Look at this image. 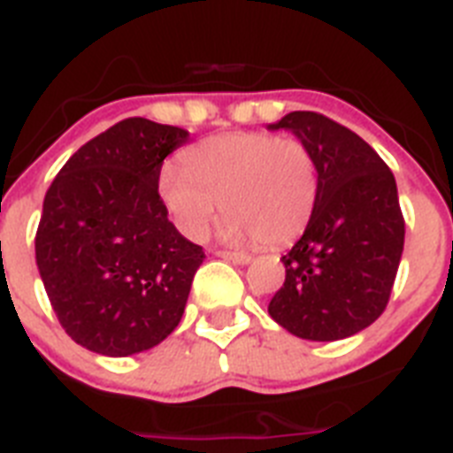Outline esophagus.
<instances>
[{
    "mask_svg": "<svg viewBox=\"0 0 453 453\" xmlns=\"http://www.w3.org/2000/svg\"><path fill=\"white\" fill-rule=\"evenodd\" d=\"M216 256L226 257V260L234 262V265H249L250 262L249 253H239V250H216Z\"/></svg>",
    "mask_w": 453,
    "mask_h": 453,
    "instance_id": "1",
    "label": "esophagus"
}]
</instances>
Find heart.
Returning <instances> with one entry per match:
<instances>
[{
    "instance_id": "1",
    "label": "heart",
    "mask_w": 453,
    "mask_h": 453,
    "mask_svg": "<svg viewBox=\"0 0 453 453\" xmlns=\"http://www.w3.org/2000/svg\"><path fill=\"white\" fill-rule=\"evenodd\" d=\"M184 170L163 165L156 191L186 237L203 239L226 209V233L257 237L262 244H290L306 230L318 200V165L297 138L237 131L193 144Z\"/></svg>"
}]
</instances>
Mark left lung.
I'll return each mask as SVG.
<instances>
[{
    "label": "left lung",
    "instance_id": "obj_1",
    "mask_svg": "<svg viewBox=\"0 0 453 453\" xmlns=\"http://www.w3.org/2000/svg\"><path fill=\"white\" fill-rule=\"evenodd\" d=\"M269 128L295 133L318 165L313 216L280 257L285 283L269 315L299 338L341 341L389 303L405 242L396 180L366 140L320 112H290Z\"/></svg>",
    "mask_w": 453,
    "mask_h": 453
}]
</instances>
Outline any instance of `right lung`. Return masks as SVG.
Wrapping results in <instances>:
<instances>
[{"instance_id": "right-lung-1", "label": "right lung", "mask_w": 453, "mask_h": 453, "mask_svg": "<svg viewBox=\"0 0 453 453\" xmlns=\"http://www.w3.org/2000/svg\"><path fill=\"white\" fill-rule=\"evenodd\" d=\"M184 128L128 117L91 138L45 193L36 265L64 332L105 357L158 345L180 325L203 246L177 233L156 180Z\"/></svg>"}]
</instances>
